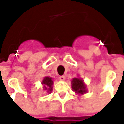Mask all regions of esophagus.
I'll use <instances>...</instances> for the list:
<instances>
[{"label":"esophagus","instance_id":"obj_1","mask_svg":"<svg viewBox=\"0 0 124 124\" xmlns=\"http://www.w3.org/2000/svg\"><path fill=\"white\" fill-rule=\"evenodd\" d=\"M59 79L61 80V81H64V80H65V76H63V75H62V76H60Z\"/></svg>","mask_w":124,"mask_h":124}]
</instances>
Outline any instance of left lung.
I'll list each match as a JSON object with an SVG mask.
<instances>
[{
  "instance_id": "left-lung-1",
  "label": "left lung",
  "mask_w": 124,
  "mask_h": 124,
  "mask_svg": "<svg viewBox=\"0 0 124 124\" xmlns=\"http://www.w3.org/2000/svg\"><path fill=\"white\" fill-rule=\"evenodd\" d=\"M72 88L76 93L83 94V93H86L85 86L83 83V81L79 78H74L72 81Z\"/></svg>"
}]
</instances>
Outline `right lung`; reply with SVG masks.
Masks as SVG:
<instances>
[{"label": "right lung", "mask_w": 124, "mask_h": 124, "mask_svg": "<svg viewBox=\"0 0 124 124\" xmlns=\"http://www.w3.org/2000/svg\"><path fill=\"white\" fill-rule=\"evenodd\" d=\"M42 83L44 85V89L47 90V92L52 91V85L53 84V81L52 80V78L48 77H45V79L43 80Z\"/></svg>", "instance_id": "add662e5"}]
</instances>
